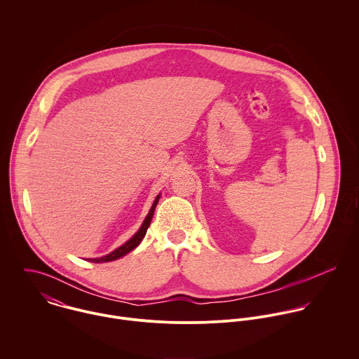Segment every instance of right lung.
Returning a JSON list of instances; mask_svg holds the SVG:
<instances>
[{"mask_svg": "<svg viewBox=\"0 0 359 359\" xmlns=\"http://www.w3.org/2000/svg\"><path fill=\"white\" fill-rule=\"evenodd\" d=\"M158 199H160V195L156 196L154 205L151 207V210H149V212H148L145 221L142 222V225H141V228L138 229V232H137L130 241H127L124 245H121L120 248H117L116 250L110 252V253L106 255V256L98 257V258H87V259L93 261V262H109V261H113V259H117V258H120V257L126 256L127 253H130L131 250H134V249L141 243V241L145 238V235H147V231H148V228H149V225H151V221H152V217H154V208H156V205L158 203Z\"/></svg>", "mask_w": 359, "mask_h": 359, "instance_id": "right-lung-1", "label": "right lung"}]
</instances>
